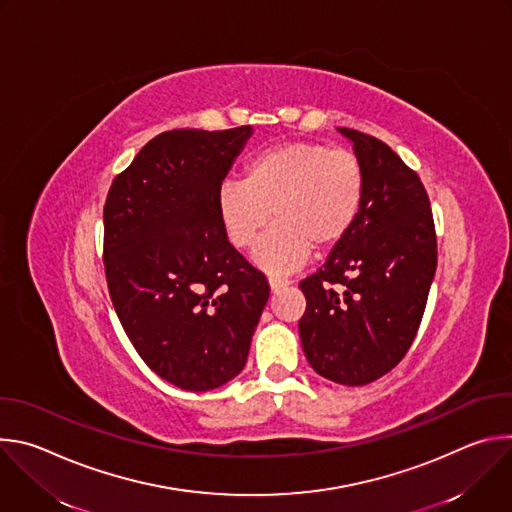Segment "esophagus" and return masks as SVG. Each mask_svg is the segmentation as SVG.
<instances>
[{"label": "esophagus", "instance_id": "esophagus-1", "mask_svg": "<svg viewBox=\"0 0 512 512\" xmlns=\"http://www.w3.org/2000/svg\"><path fill=\"white\" fill-rule=\"evenodd\" d=\"M291 281L287 279V277H277V275H271L269 277V287H271V291L275 294V291H279L281 287H287Z\"/></svg>", "mask_w": 512, "mask_h": 512}]
</instances>
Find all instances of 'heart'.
<instances>
[{
  "label": "heart",
  "mask_w": 512,
  "mask_h": 512,
  "mask_svg": "<svg viewBox=\"0 0 512 512\" xmlns=\"http://www.w3.org/2000/svg\"><path fill=\"white\" fill-rule=\"evenodd\" d=\"M367 172L350 150L318 141L269 145L247 158L241 180L214 192V210L229 243L241 251L257 245L271 214L275 227L253 261L269 273L298 269L312 247L340 243L362 210Z\"/></svg>",
  "instance_id": "heart-1"
}]
</instances>
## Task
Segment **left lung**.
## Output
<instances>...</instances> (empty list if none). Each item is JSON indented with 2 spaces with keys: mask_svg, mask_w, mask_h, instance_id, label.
<instances>
[{
  "mask_svg": "<svg viewBox=\"0 0 512 512\" xmlns=\"http://www.w3.org/2000/svg\"><path fill=\"white\" fill-rule=\"evenodd\" d=\"M367 172L350 233L300 287V338L312 369L340 385H369L407 354L437 265V241L419 176L381 139L338 127Z\"/></svg>",
  "mask_w": 512,
  "mask_h": 512,
  "instance_id": "8db88e82",
  "label": "left lung"
}]
</instances>
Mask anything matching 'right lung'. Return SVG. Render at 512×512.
Here are the masks:
<instances>
[{
	"label": "right lung",
	"mask_w": 512,
	"mask_h": 512,
	"mask_svg": "<svg viewBox=\"0 0 512 512\" xmlns=\"http://www.w3.org/2000/svg\"><path fill=\"white\" fill-rule=\"evenodd\" d=\"M251 125L156 135L111 184L105 275L119 322L164 381L210 391L235 379L269 300V285L229 243L214 192Z\"/></svg>",
	"instance_id": "obj_1"
}]
</instances>
